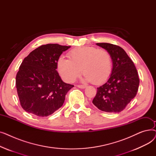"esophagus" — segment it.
<instances>
[{
	"mask_svg": "<svg viewBox=\"0 0 156 156\" xmlns=\"http://www.w3.org/2000/svg\"><path fill=\"white\" fill-rule=\"evenodd\" d=\"M77 87L80 88H82V89H84L85 88H87V86L86 85H78Z\"/></svg>",
	"mask_w": 156,
	"mask_h": 156,
	"instance_id": "esophagus-1",
	"label": "esophagus"
}]
</instances>
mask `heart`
Listing matches in <instances>:
<instances>
[{
    "mask_svg": "<svg viewBox=\"0 0 156 156\" xmlns=\"http://www.w3.org/2000/svg\"><path fill=\"white\" fill-rule=\"evenodd\" d=\"M69 59L60 57L57 61V69L62 78L73 82L81 73L85 80L95 85L104 83L112 72V59L110 54L104 49L92 46H82L69 52Z\"/></svg>",
    "mask_w": 156,
    "mask_h": 156,
    "instance_id": "obj_1",
    "label": "heart"
}]
</instances>
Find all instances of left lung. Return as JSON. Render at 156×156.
Returning <instances> with one entry per match:
<instances>
[{
	"mask_svg": "<svg viewBox=\"0 0 156 156\" xmlns=\"http://www.w3.org/2000/svg\"><path fill=\"white\" fill-rule=\"evenodd\" d=\"M96 44L110 54L112 69L108 81L97 88L92 103L102 111L119 112L136 95L140 83L137 70L123 48L108 43Z\"/></svg>",
	"mask_w": 156,
	"mask_h": 156,
	"instance_id": "8db88e82",
	"label": "left lung"
}]
</instances>
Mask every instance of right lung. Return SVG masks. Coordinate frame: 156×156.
Masks as SVG:
<instances>
[{
  "label": "right lung",
  "instance_id": "right-lung-1",
  "mask_svg": "<svg viewBox=\"0 0 156 156\" xmlns=\"http://www.w3.org/2000/svg\"><path fill=\"white\" fill-rule=\"evenodd\" d=\"M70 47L43 45L24 59L16 75V87L24 111L46 117L63 105L66 95L74 85L61 80L56 71L57 61Z\"/></svg>",
  "mask_w": 156,
  "mask_h": 156
}]
</instances>
